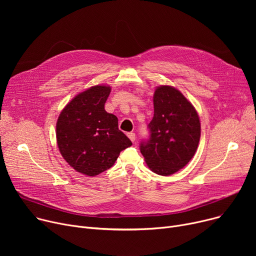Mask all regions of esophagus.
<instances>
[{
	"label": "esophagus",
	"instance_id": "1",
	"mask_svg": "<svg viewBox=\"0 0 256 256\" xmlns=\"http://www.w3.org/2000/svg\"><path fill=\"white\" fill-rule=\"evenodd\" d=\"M128 137L130 139L132 142H135V140H136V134L135 132H128Z\"/></svg>",
	"mask_w": 256,
	"mask_h": 256
}]
</instances>
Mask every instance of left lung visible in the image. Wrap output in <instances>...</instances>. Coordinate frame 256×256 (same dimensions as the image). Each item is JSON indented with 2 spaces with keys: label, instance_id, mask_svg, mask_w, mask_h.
Returning a JSON list of instances; mask_svg holds the SVG:
<instances>
[{
  "label": "left lung",
  "instance_id": "left-lung-1",
  "mask_svg": "<svg viewBox=\"0 0 256 256\" xmlns=\"http://www.w3.org/2000/svg\"><path fill=\"white\" fill-rule=\"evenodd\" d=\"M154 108L150 138L140 143V152L152 171L168 176L194 156L200 139V121L192 104L171 86L156 89Z\"/></svg>",
  "mask_w": 256,
  "mask_h": 256
}]
</instances>
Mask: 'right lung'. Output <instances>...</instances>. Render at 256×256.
Masks as SVG:
<instances>
[{
  "instance_id": "right-lung-1",
  "label": "right lung",
  "mask_w": 256,
  "mask_h": 256,
  "mask_svg": "<svg viewBox=\"0 0 256 256\" xmlns=\"http://www.w3.org/2000/svg\"><path fill=\"white\" fill-rule=\"evenodd\" d=\"M109 86H94L78 94L59 115V150L76 171L88 176L111 168L132 141L118 128L115 115L106 112Z\"/></svg>"
}]
</instances>
